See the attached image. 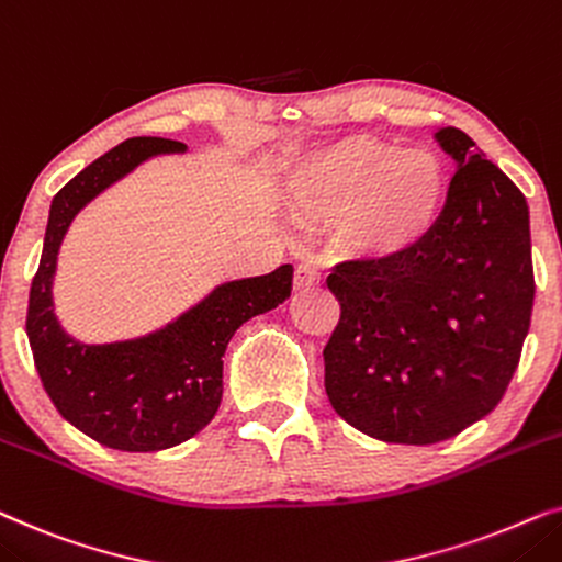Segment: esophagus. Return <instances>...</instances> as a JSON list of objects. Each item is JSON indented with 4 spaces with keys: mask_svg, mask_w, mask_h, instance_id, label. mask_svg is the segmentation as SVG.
<instances>
[{
    "mask_svg": "<svg viewBox=\"0 0 562 562\" xmlns=\"http://www.w3.org/2000/svg\"><path fill=\"white\" fill-rule=\"evenodd\" d=\"M321 285V272L311 265H301L295 269V290H311Z\"/></svg>",
    "mask_w": 562,
    "mask_h": 562,
    "instance_id": "obj_1",
    "label": "esophagus"
}]
</instances>
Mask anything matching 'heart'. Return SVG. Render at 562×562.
<instances>
[{
  "mask_svg": "<svg viewBox=\"0 0 562 562\" xmlns=\"http://www.w3.org/2000/svg\"><path fill=\"white\" fill-rule=\"evenodd\" d=\"M447 200L445 164L426 148L347 138L313 156L293 179L305 221H347L344 244L357 257H395L422 244Z\"/></svg>",
  "mask_w": 562,
  "mask_h": 562,
  "instance_id": "heart-1",
  "label": "heart"
}]
</instances>
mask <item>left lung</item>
<instances>
[{
  "label": "left lung",
  "instance_id": "obj_1",
  "mask_svg": "<svg viewBox=\"0 0 562 562\" xmlns=\"http://www.w3.org/2000/svg\"><path fill=\"white\" fill-rule=\"evenodd\" d=\"M445 211L414 249L341 261L324 349L326 395L368 437L434 445L488 416L512 383L535 303L525 194L458 128Z\"/></svg>",
  "mask_w": 562,
  "mask_h": 562
}]
</instances>
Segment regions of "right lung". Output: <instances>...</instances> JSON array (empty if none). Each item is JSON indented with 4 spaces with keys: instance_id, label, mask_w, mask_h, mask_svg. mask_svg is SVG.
Returning a JSON list of instances; mask_svg holds the SVG:
<instances>
[{
    "instance_id": "obj_1",
    "label": "right lung",
    "mask_w": 562,
    "mask_h": 562,
    "mask_svg": "<svg viewBox=\"0 0 562 562\" xmlns=\"http://www.w3.org/2000/svg\"><path fill=\"white\" fill-rule=\"evenodd\" d=\"M169 138H128L64 184L50 203L46 241L30 285L27 339L35 370L66 422L123 452L182 445L213 422L223 398V355L246 321L288 301L293 265L215 288L175 324L144 339L81 344L54 316L56 259L74 215L156 154H179Z\"/></svg>"
}]
</instances>
